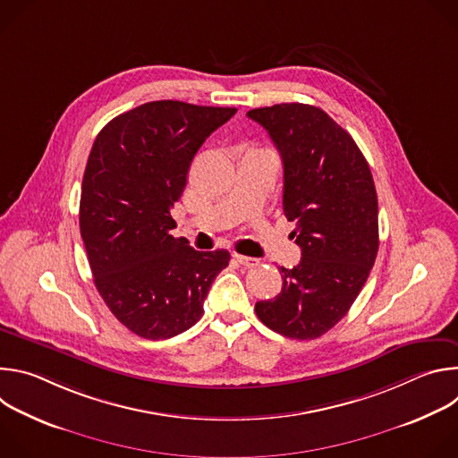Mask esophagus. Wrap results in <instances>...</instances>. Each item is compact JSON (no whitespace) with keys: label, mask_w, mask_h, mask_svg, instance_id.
<instances>
[{"label":"esophagus","mask_w":458,"mask_h":458,"mask_svg":"<svg viewBox=\"0 0 458 458\" xmlns=\"http://www.w3.org/2000/svg\"><path fill=\"white\" fill-rule=\"evenodd\" d=\"M233 259L237 260L239 265L246 267V268H253L259 265V259H253V257H248V255H241V253H233Z\"/></svg>","instance_id":"obj_1"}]
</instances>
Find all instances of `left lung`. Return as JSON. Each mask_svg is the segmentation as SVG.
I'll return each mask as SVG.
<instances>
[{
	"label": "left lung",
	"mask_w": 458,
	"mask_h": 458,
	"mask_svg": "<svg viewBox=\"0 0 458 458\" xmlns=\"http://www.w3.org/2000/svg\"><path fill=\"white\" fill-rule=\"evenodd\" d=\"M263 126L284 166L283 210L301 263L281 268L283 290L259 301L270 330L299 341L332 330L360 293L378 251L371 170L353 138L324 110L281 103L246 114Z\"/></svg>",
	"instance_id": "obj_1"
}]
</instances>
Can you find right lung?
<instances>
[{"label": "right lung", "mask_w": 458, "mask_h": 458, "mask_svg": "<svg viewBox=\"0 0 458 458\" xmlns=\"http://www.w3.org/2000/svg\"><path fill=\"white\" fill-rule=\"evenodd\" d=\"M237 108L152 101L103 126L83 175L80 230L94 284L130 332L175 337L198 322L228 250L174 237L170 210L193 156Z\"/></svg>", "instance_id": "1"}]
</instances>
